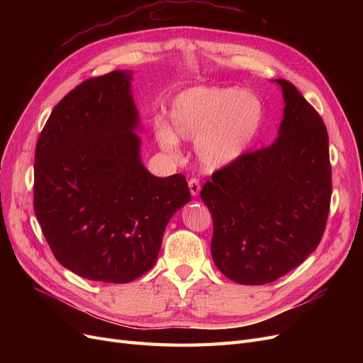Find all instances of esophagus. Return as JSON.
I'll return each mask as SVG.
<instances>
[{
  "label": "esophagus",
  "mask_w": 363,
  "mask_h": 363,
  "mask_svg": "<svg viewBox=\"0 0 363 363\" xmlns=\"http://www.w3.org/2000/svg\"><path fill=\"white\" fill-rule=\"evenodd\" d=\"M188 186H189V193H191L193 197L199 196L200 189H201V184H200V181H199L197 178H191V179H189V181H188Z\"/></svg>",
  "instance_id": "obj_1"
}]
</instances>
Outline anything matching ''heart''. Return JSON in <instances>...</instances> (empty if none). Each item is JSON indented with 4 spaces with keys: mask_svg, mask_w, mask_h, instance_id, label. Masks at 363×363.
<instances>
[{
    "mask_svg": "<svg viewBox=\"0 0 363 363\" xmlns=\"http://www.w3.org/2000/svg\"><path fill=\"white\" fill-rule=\"evenodd\" d=\"M263 122L257 95L237 88H191L181 92L169 111V126L157 125L159 145L179 155V141L196 140V155L207 170L241 159L255 143Z\"/></svg>",
    "mask_w": 363,
    "mask_h": 363,
    "instance_id": "b5f03b06",
    "label": "heart"
}]
</instances>
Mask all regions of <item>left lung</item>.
Wrapping results in <instances>:
<instances>
[{
	"label": "left lung",
	"mask_w": 363,
	"mask_h": 363,
	"mask_svg": "<svg viewBox=\"0 0 363 363\" xmlns=\"http://www.w3.org/2000/svg\"><path fill=\"white\" fill-rule=\"evenodd\" d=\"M275 82L285 103L277 141L215 172L200 193L213 219V262L244 285L298 266L316 250L330 212L325 123L291 82Z\"/></svg>",
	"instance_id": "8db88e82"
}]
</instances>
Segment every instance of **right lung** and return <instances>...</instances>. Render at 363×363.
<instances>
[{
	"label": "right lung",
	"mask_w": 363,
	"mask_h": 363,
	"mask_svg": "<svg viewBox=\"0 0 363 363\" xmlns=\"http://www.w3.org/2000/svg\"><path fill=\"white\" fill-rule=\"evenodd\" d=\"M132 72L72 89L36 143L33 208L54 257L91 281L125 284L155 266L166 225L191 200L182 174L141 162Z\"/></svg>",
	"instance_id": "obj_1"
}]
</instances>
